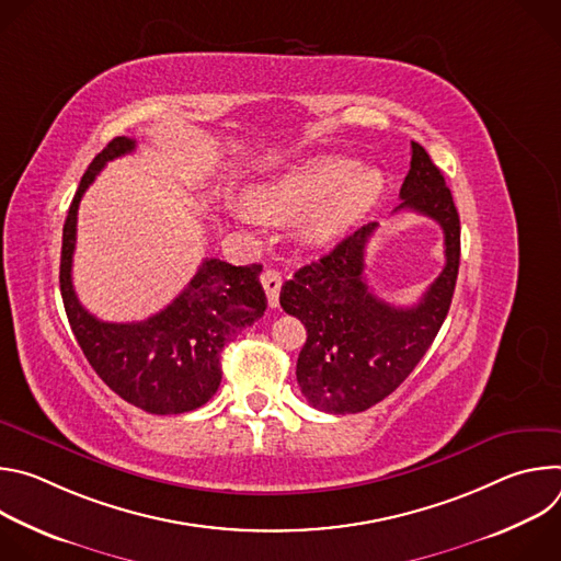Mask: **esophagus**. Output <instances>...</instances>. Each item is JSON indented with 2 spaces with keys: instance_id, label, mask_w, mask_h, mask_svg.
<instances>
[{
  "instance_id": "1",
  "label": "esophagus",
  "mask_w": 561,
  "mask_h": 561,
  "mask_svg": "<svg viewBox=\"0 0 561 561\" xmlns=\"http://www.w3.org/2000/svg\"><path fill=\"white\" fill-rule=\"evenodd\" d=\"M262 286L268 297V306L277 308L279 306V288H282V273L275 268H266L262 273Z\"/></svg>"
}]
</instances>
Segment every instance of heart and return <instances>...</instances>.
Returning a JSON list of instances; mask_svg holds the SVG:
<instances>
[{
  "label": "heart",
  "instance_id": "b5f03b06",
  "mask_svg": "<svg viewBox=\"0 0 561 561\" xmlns=\"http://www.w3.org/2000/svg\"><path fill=\"white\" fill-rule=\"evenodd\" d=\"M383 193V175L344 154H317L290 164L249 191V206L237 208L239 221L275 224L307 215L301 234L310 244H329L359 224Z\"/></svg>",
  "mask_w": 561,
  "mask_h": 561
}]
</instances>
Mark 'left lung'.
<instances>
[{"mask_svg":"<svg viewBox=\"0 0 561 561\" xmlns=\"http://www.w3.org/2000/svg\"><path fill=\"white\" fill-rule=\"evenodd\" d=\"M411 171L399 191L411 208L444 230L446 266L424 297L409 308L368 290L364 253L377 221L348 234L322 260L282 286V308L301 319L306 344L297 357V383L314 409L362 413L402 383L437 337L448 314L459 271V215L442 171L411 141Z\"/></svg>","mask_w":561,"mask_h":561,"instance_id":"1","label":"left lung"}]
</instances>
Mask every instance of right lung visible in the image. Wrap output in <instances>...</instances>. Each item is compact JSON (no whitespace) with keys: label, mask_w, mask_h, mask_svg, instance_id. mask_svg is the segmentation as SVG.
I'll use <instances>...</instances> for the list:
<instances>
[{"label":"right lung","mask_w":561,"mask_h":561,"mask_svg":"<svg viewBox=\"0 0 561 561\" xmlns=\"http://www.w3.org/2000/svg\"><path fill=\"white\" fill-rule=\"evenodd\" d=\"M133 150L135 139L115 137L79 182L64 224L59 288L72 335L102 381L150 415H180L217 392L224 346L255 324L268 301L260 264L232 266L206 257L191 284L144 322H102L79 304L70 277L79 202L106 162Z\"/></svg>","instance_id":"1"}]
</instances>
